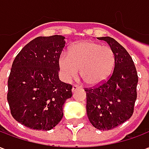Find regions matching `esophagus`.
Returning <instances> with one entry per match:
<instances>
[{"mask_svg": "<svg viewBox=\"0 0 149 149\" xmlns=\"http://www.w3.org/2000/svg\"><path fill=\"white\" fill-rule=\"evenodd\" d=\"M79 88H81V86H79V85H77V84H74V85L72 86V93H74L75 91L77 90V89H79Z\"/></svg>", "mask_w": 149, "mask_h": 149, "instance_id": "obj_1", "label": "esophagus"}]
</instances>
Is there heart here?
<instances>
[{
	"instance_id": "1",
	"label": "heart",
	"mask_w": 149,
	"mask_h": 149,
	"mask_svg": "<svg viewBox=\"0 0 149 149\" xmlns=\"http://www.w3.org/2000/svg\"><path fill=\"white\" fill-rule=\"evenodd\" d=\"M58 64L65 79H74L81 69V77L84 83L95 86L109 77L115 65V56L109 46L84 40L72 45L68 54L60 56Z\"/></svg>"
}]
</instances>
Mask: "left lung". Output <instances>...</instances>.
I'll use <instances>...</instances> for the list:
<instances>
[{
    "label": "left lung",
    "mask_w": 149,
    "mask_h": 149,
    "mask_svg": "<svg viewBox=\"0 0 149 149\" xmlns=\"http://www.w3.org/2000/svg\"><path fill=\"white\" fill-rule=\"evenodd\" d=\"M99 40L106 41L114 52V70L104 83L84 91L88 120L95 128L104 131L121 125L132 116L138 77L131 56L120 44L110 37Z\"/></svg>",
    "instance_id": "8db88e82"
}]
</instances>
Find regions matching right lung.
<instances>
[{"mask_svg":"<svg viewBox=\"0 0 149 149\" xmlns=\"http://www.w3.org/2000/svg\"><path fill=\"white\" fill-rule=\"evenodd\" d=\"M65 37H38L28 43L12 65L8 100L13 117L31 129L49 131L63 117V106L72 97L71 84L60 81L59 57Z\"/></svg>","mask_w":149,"mask_h":149,"instance_id":"add662e5","label":"right lung"}]
</instances>
